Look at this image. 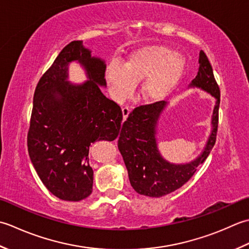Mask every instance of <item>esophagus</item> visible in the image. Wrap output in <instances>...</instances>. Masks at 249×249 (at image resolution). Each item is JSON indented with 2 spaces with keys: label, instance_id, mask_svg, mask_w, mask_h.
Masks as SVG:
<instances>
[{
  "label": "esophagus",
  "instance_id": "obj_1",
  "mask_svg": "<svg viewBox=\"0 0 249 249\" xmlns=\"http://www.w3.org/2000/svg\"><path fill=\"white\" fill-rule=\"evenodd\" d=\"M130 114V108L129 107H123V116H124V120L128 118V116Z\"/></svg>",
  "mask_w": 249,
  "mask_h": 249
}]
</instances>
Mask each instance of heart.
I'll list each match as a JSON object with an SVG mask.
<instances>
[{"label":"heart","mask_w":249,"mask_h":249,"mask_svg":"<svg viewBox=\"0 0 249 249\" xmlns=\"http://www.w3.org/2000/svg\"><path fill=\"white\" fill-rule=\"evenodd\" d=\"M182 54L163 45H150L132 53L124 65L111 62L105 82L115 101L124 102L142 80L141 93L148 102L164 100L179 83L186 70Z\"/></svg>","instance_id":"heart-1"}]
</instances>
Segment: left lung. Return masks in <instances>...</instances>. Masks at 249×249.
<instances>
[{
	"mask_svg": "<svg viewBox=\"0 0 249 249\" xmlns=\"http://www.w3.org/2000/svg\"><path fill=\"white\" fill-rule=\"evenodd\" d=\"M199 70L189 88H199L210 93L215 101L212 115V130L201 154L187 163H172L162 157L157 142V129L167 104L160 101L136 107L123 124L118 148L123 156L130 184L140 195L160 197L177 190L195 174L197 166L209 157L215 145L218 128L220 91L206 54L200 52Z\"/></svg>",
	"mask_w": 249,
	"mask_h": 249,
	"instance_id": "1",
	"label": "left lung"
}]
</instances>
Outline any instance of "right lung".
I'll return each mask as SVG.
<instances>
[{
	"label": "right lung",
	"instance_id": "obj_1",
	"mask_svg": "<svg viewBox=\"0 0 249 249\" xmlns=\"http://www.w3.org/2000/svg\"><path fill=\"white\" fill-rule=\"evenodd\" d=\"M81 64L88 81L73 84L68 65ZM106 64L92 57L83 40L67 45L36 86L28 133V150L45 187L64 201L77 202L92 192L93 171L89 147L96 141H114L123 111L106 98Z\"/></svg>",
	"mask_w": 249,
	"mask_h": 249
}]
</instances>
